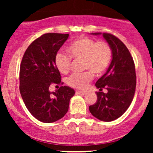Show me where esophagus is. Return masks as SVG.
I'll return each mask as SVG.
<instances>
[{"mask_svg": "<svg viewBox=\"0 0 153 153\" xmlns=\"http://www.w3.org/2000/svg\"><path fill=\"white\" fill-rule=\"evenodd\" d=\"M76 94H78L79 95H80V96H84V95H85L86 93L85 92V91H76Z\"/></svg>", "mask_w": 153, "mask_h": 153, "instance_id": "obj_1", "label": "esophagus"}]
</instances>
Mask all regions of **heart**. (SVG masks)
<instances>
[{"instance_id":"b5f03b06","label":"heart","mask_w":153,"mask_h":153,"mask_svg":"<svg viewBox=\"0 0 153 153\" xmlns=\"http://www.w3.org/2000/svg\"><path fill=\"white\" fill-rule=\"evenodd\" d=\"M68 56L58 52L55 54L54 63L61 74H67L71 68V59L82 60V68L88 71L73 73L68 78L70 86L83 89L94 78V73L100 75L108 69L112 59V50L105 41L96 42L87 36H80L68 45Z\"/></svg>"}]
</instances>
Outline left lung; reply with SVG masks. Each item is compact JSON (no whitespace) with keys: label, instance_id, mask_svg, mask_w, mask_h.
Segmentation results:
<instances>
[{"label":"left lung","instance_id":"left-lung-1","mask_svg":"<svg viewBox=\"0 0 153 153\" xmlns=\"http://www.w3.org/2000/svg\"><path fill=\"white\" fill-rule=\"evenodd\" d=\"M103 36L111 48L112 61L106 73L96 82L100 91L96 92L97 101L89 106V111L99 120L111 122L120 117L130 106L136 88V73L134 60L125 45L109 33H103ZM103 88L107 89L106 94L101 91Z\"/></svg>","mask_w":153,"mask_h":153}]
</instances>
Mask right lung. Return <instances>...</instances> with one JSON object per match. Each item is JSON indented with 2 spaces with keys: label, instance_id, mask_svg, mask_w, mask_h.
I'll list each match as a JSON object with an SVG mask.
<instances>
[{
  "label": "right lung",
  "instance_id": "add662e5",
  "mask_svg": "<svg viewBox=\"0 0 153 153\" xmlns=\"http://www.w3.org/2000/svg\"><path fill=\"white\" fill-rule=\"evenodd\" d=\"M69 34L47 33L35 39L26 49L20 65V93L33 117L45 123L54 122L68 112L75 94L71 88L60 86L51 93V84L62 85L54 63L55 54Z\"/></svg>",
  "mask_w": 153,
  "mask_h": 153
}]
</instances>
